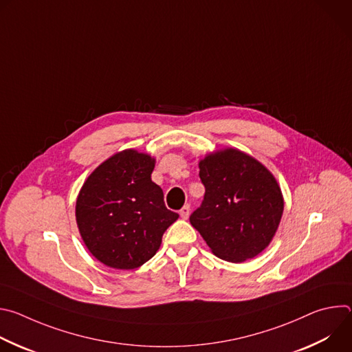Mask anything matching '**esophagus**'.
<instances>
[{"instance_id": "esophagus-1", "label": "esophagus", "mask_w": 352, "mask_h": 352, "mask_svg": "<svg viewBox=\"0 0 352 352\" xmlns=\"http://www.w3.org/2000/svg\"><path fill=\"white\" fill-rule=\"evenodd\" d=\"M189 212H190V208H189V205H185L181 210H179V216L184 219V220H186L188 217H189Z\"/></svg>"}]
</instances>
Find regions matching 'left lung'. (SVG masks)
Wrapping results in <instances>:
<instances>
[{
	"label": "left lung",
	"instance_id": "8db88e82",
	"mask_svg": "<svg viewBox=\"0 0 352 352\" xmlns=\"http://www.w3.org/2000/svg\"><path fill=\"white\" fill-rule=\"evenodd\" d=\"M199 177L206 188L205 199L189 221L212 252L232 263L263 252L284 210L274 175L255 157L227 147L199 162Z\"/></svg>",
	"mask_w": 352,
	"mask_h": 352
}]
</instances>
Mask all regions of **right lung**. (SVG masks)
I'll list each match as a JSON object with an SVG mask.
<instances>
[{"instance_id": "right-lung-1", "label": "right lung", "mask_w": 352, "mask_h": 352, "mask_svg": "<svg viewBox=\"0 0 352 352\" xmlns=\"http://www.w3.org/2000/svg\"><path fill=\"white\" fill-rule=\"evenodd\" d=\"M155 164L150 155L125 148L96 167L79 190V234L89 252L109 267L132 270L152 259L178 219L150 178Z\"/></svg>"}]
</instances>
